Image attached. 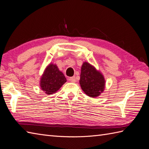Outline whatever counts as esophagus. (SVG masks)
I'll return each mask as SVG.
<instances>
[{"instance_id":"obj_1","label":"esophagus","mask_w":149,"mask_h":149,"mask_svg":"<svg viewBox=\"0 0 149 149\" xmlns=\"http://www.w3.org/2000/svg\"><path fill=\"white\" fill-rule=\"evenodd\" d=\"M68 80L72 82V83H75V77H70L68 79Z\"/></svg>"}]
</instances>
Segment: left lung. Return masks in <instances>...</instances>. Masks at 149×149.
I'll return each instance as SVG.
<instances>
[{"instance_id":"left-lung-1","label":"left lung","mask_w":149,"mask_h":149,"mask_svg":"<svg viewBox=\"0 0 149 149\" xmlns=\"http://www.w3.org/2000/svg\"><path fill=\"white\" fill-rule=\"evenodd\" d=\"M79 83L84 92L92 98L99 97L106 87L103 74L88 62H84L81 66Z\"/></svg>"}]
</instances>
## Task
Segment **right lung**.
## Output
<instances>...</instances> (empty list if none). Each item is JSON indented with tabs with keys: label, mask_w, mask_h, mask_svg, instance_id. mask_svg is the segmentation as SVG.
Here are the masks:
<instances>
[{
	"label": "right lung",
	"mask_w": 149,
	"mask_h": 149,
	"mask_svg": "<svg viewBox=\"0 0 149 149\" xmlns=\"http://www.w3.org/2000/svg\"><path fill=\"white\" fill-rule=\"evenodd\" d=\"M66 82V79L58 66L50 63L45 68L40 78V86L42 90L47 95L57 92Z\"/></svg>",
	"instance_id": "right-lung-1"
}]
</instances>
